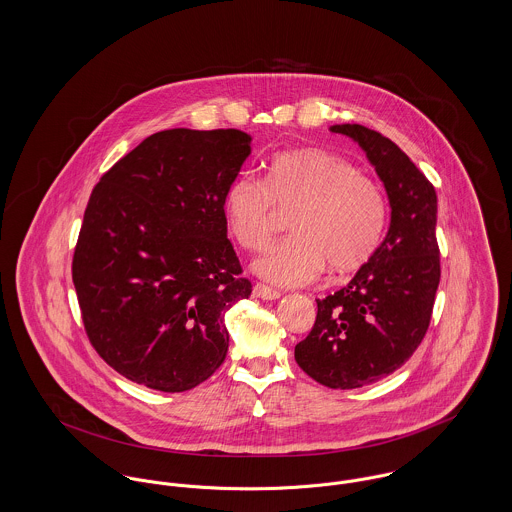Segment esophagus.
I'll list each match as a JSON object with an SVG mask.
<instances>
[{"mask_svg":"<svg viewBox=\"0 0 512 512\" xmlns=\"http://www.w3.org/2000/svg\"><path fill=\"white\" fill-rule=\"evenodd\" d=\"M253 296H255V298H261V300H278V298H280V292L274 290L271 286H267V284L257 282V284L253 286Z\"/></svg>","mask_w":512,"mask_h":512,"instance_id":"obj_1","label":"esophagus"}]
</instances>
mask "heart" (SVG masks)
<instances>
[{
    "label": "heart",
    "instance_id": "1",
    "mask_svg": "<svg viewBox=\"0 0 512 512\" xmlns=\"http://www.w3.org/2000/svg\"><path fill=\"white\" fill-rule=\"evenodd\" d=\"M276 205L298 207L296 232L271 245L253 271L278 286H305L327 267L356 271L377 251L387 218L379 185L346 158L325 149H296L272 158L265 181L241 174L224 193L228 232L243 249L257 251L276 232Z\"/></svg>",
    "mask_w": 512,
    "mask_h": 512
}]
</instances>
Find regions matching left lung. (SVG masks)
<instances>
[{
  "mask_svg": "<svg viewBox=\"0 0 512 512\" xmlns=\"http://www.w3.org/2000/svg\"><path fill=\"white\" fill-rule=\"evenodd\" d=\"M331 131L360 145L391 205L385 240L348 286L317 300L315 325L294 352L311 379L344 391L371 385L412 358L431 321L441 261L431 181L381 133L358 123Z\"/></svg>",
  "mask_w": 512,
  "mask_h": 512,
  "instance_id": "8db88e82",
  "label": "left lung"
}]
</instances>
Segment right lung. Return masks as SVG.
<instances>
[{
    "mask_svg": "<svg viewBox=\"0 0 512 512\" xmlns=\"http://www.w3.org/2000/svg\"><path fill=\"white\" fill-rule=\"evenodd\" d=\"M249 154L240 129H166L92 189L73 284L94 350L125 379L189 391L226 358L224 315L251 282L222 201Z\"/></svg>",
    "mask_w": 512,
    "mask_h": 512,
    "instance_id": "obj_1",
    "label": "right lung"
}]
</instances>
